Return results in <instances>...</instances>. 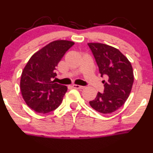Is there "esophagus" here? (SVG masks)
<instances>
[{"label":"esophagus","instance_id":"esophagus-1","mask_svg":"<svg viewBox=\"0 0 153 153\" xmlns=\"http://www.w3.org/2000/svg\"><path fill=\"white\" fill-rule=\"evenodd\" d=\"M72 87H73L74 88H76V89H83L85 88L84 86L79 85H72Z\"/></svg>","mask_w":153,"mask_h":153}]
</instances>
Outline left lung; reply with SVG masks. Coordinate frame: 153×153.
<instances>
[{
    "label": "left lung",
    "mask_w": 153,
    "mask_h": 153,
    "mask_svg": "<svg viewBox=\"0 0 153 153\" xmlns=\"http://www.w3.org/2000/svg\"><path fill=\"white\" fill-rule=\"evenodd\" d=\"M99 67L103 80L104 92H98L89 104L102 114L112 113L120 108L131 92L134 82L132 67L128 59L114 47L101 43H88Z\"/></svg>",
    "instance_id": "1"
}]
</instances>
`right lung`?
<instances>
[{"mask_svg":"<svg viewBox=\"0 0 153 153\" xmlns=\"http://www.w3.org/2000/svg\"><path fill=\"white\" fill-rule=\"evenodd\" d=\"M74 45L71 41H53L35 53L25 65L21 76V91L27 105L36 112H51L62 102L67 86L53 79L56 76V67Z\"/></svg>","mask_w":153,"mask_h":153,"instance_id":"right-lung-1","label":"right lung"}]
</instances>
